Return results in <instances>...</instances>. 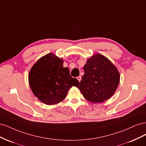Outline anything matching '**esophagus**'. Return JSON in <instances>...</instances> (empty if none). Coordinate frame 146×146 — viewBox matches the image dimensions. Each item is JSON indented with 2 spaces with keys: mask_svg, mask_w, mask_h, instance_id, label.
Masks as SVG:
<instances>
[{
  "mask_svg": "<svg viewBox=\"0 0 146 146\" xmlns=\"http://www.w3.org/2000/svg\"><path fill=\"white\" fill-rule=\"evenodd\" d=\"M77 80L79 81V82H80L81 81V79H82L81 76H78V77H77Z\"/></svg>",
  "mask_w": 146,
  "mask_h": 146,
  "instance_id": "esophagus-1",
  "label": "esophagus"
}]
</instances>
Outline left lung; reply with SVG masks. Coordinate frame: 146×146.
Here are the masks:
<instances>
[{"mask_svg": "<svg viewBox=\"0 0 146 146\" xmlns=\"http://www.w3.org/2000/svg\"><path fill=\"white\" fill-rule=\"evenodd\" d=\"M84 75L77 88L92 103H102L111 98L120 81L117 68L107 57L96 54L87 60Z\"/></svg>", "mask_w": 146, "mask_h": 146, "instance_id": "left-lung-1", "label": "left lung"}]
</instances>
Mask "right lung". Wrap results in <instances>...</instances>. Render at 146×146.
<instances>
[{
  "label": "right lung",
  "instance_id": "add662e5",
  "mask_svg": "<svg viewBox=\"0 0 146 146\" xmlns=\"http://www.w3.org/2000/svg\"><path fill=\"white\" fill-rule=\"evenodd\" d=\"M68 68L63 67V60L50 53L39 58L31 68L29 83L35 96L48 105L63 100L73 86L79 82L70 76Z\"/></svg>",
  "mask_w": 146,
  "mask_h": 146
}]
</instances>
